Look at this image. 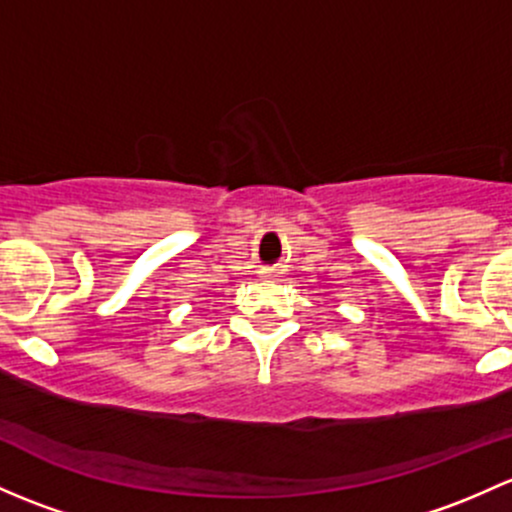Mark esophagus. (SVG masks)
<instances>
[{
	"label": "esophagus",
	"mask_w": 512,
	"mask_h": 512,
	"mask_svg": "<svg viewBox=\"0 0 512 512\" xmlns=\"http://www.w3.org/2000/svg\"><path fill=\"white\" fill-rule=\"evenodd\" d=\"M265 277V282H277L279 277H282V270H272V272H265L262 274Z\"/></svg>",
	"instance_id": "34e87169"
}]
</instances>
